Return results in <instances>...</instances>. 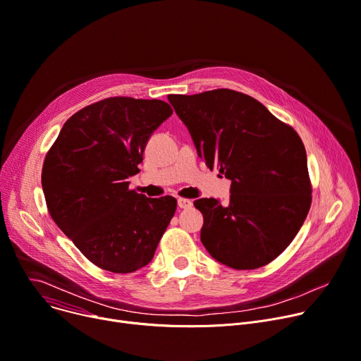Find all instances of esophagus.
<instances>
[{
	"instance_id": "obj_1",
	"label": "esophagus",
	"mask_w": 361,
	"mask_h": 361,
	"mask_svg": "<svg viewBox=\"0 0 361 361\" xmlns=\"http://www.w3.org/2000/svg\"><path fill=\"white\" fill-rule=\"evenodd\" d=\"M192 201L190 200H186V198H179L178 200V207L180 208V209H189V208H192Z\"/></svg>"
}]
</instances>
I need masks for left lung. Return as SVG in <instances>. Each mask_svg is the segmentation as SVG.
<instances>
[{
	"label": "left lung",
	"mask_w": 361,
	"mask_h": 361,
	"mask_svg": "<svg viewBox=\"0 0 361 361\" xmlns=\"http://www.w3.org/2000/svg\"><path fill=\"white\" fill-rule=\"evenodd\" d=\"M198 156L231 180L230 200L193 202L201 241L219 263L252 270L274 260L308 215L312 186L298 133L257 99L233 90L169 95Z\"/></svg>",
	"instance_id": "left-lung-1"
}]
</instances>
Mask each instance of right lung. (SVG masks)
<instances>
[{"label":"right lung","mask_w":361,"mask_h":361,"mask_svg":"<svg viewBox=\"0 0 361 361\" xmlns=\"http://www.w3.org/2000/svg\"><path fill=\"white\" fill-rule=\"evenodd\" d=\"M173 113L160 99L113 97L79 109L47 152L42 186L50 216L95 266L145 267L176 211L172 197L128 189L152 133Z\"/></svg>","instance_id":"1"}]
</instances>
